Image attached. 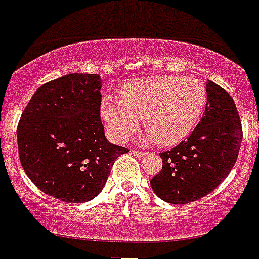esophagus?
Masks as SVG:
<instances>
[{
	"mask_svg": "<svg viewBox=\"0 0 259 259\" xmlns=\"http://www.w3.org/2000/svg\"><path fill=\"white\" fill-rule=\"evenodd\" d=\"M131 152H132V155H135V156H138V158H143V156H146V154H144V152H143V151L132 150Z\"/></svg>",
	"mask_w": 259,
	"mask_h": 259,
	"instance_id": "esophagus-1",
	"label": "esophagus"
}]
</instances>
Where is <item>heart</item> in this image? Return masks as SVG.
<instances>
[{
  "label": "heart",
  "instance_id": "1",
  "mask_svg": "<svg viewBox=\"0 0 259 259\" xmlns=\"http://www.w3.org/2000/svg\"><path fill=\"white\" fill-rule=\"evenodd\" d=\"M121 99L103 97L101 116L108 135L124 143L142 124L147 140L163 146L181 142L191 134L207 104V91L195 77L151 76L124 84Z\"/></svg>",
  "mask_w": 259,
  "mask_h": 259
}]
</instances>
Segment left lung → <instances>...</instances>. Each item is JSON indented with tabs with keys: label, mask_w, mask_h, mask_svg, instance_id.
<instances>
[{
	"label": "left lung",
	"mask_w": 259,
	"mask_h": 259,
	"mask_svg": "<svg viewBox=\"0 0 259 259\" xmlns=\"http://www.w3.org/2000/svg\"><path fill=\"white\" fill-rule=\"evenodd\" d=\"M203 117L187 139L162 152L163 167L151 187L164 202L186 204L203 198L229 175L242 142V124L231 96L212 81L206 84Z\"/></svg>",
	"instance_id": "left-lung-1"
}]
</instances>
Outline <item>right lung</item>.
I'll list each match as a JSON object with an SVG mask.
<instances>
[{"instance_id": "1", "label": "right lung", "mask_w": 259, "mask_h": 259, "mask_svg": "<svg viewBox=\"0 0 259 259\" xmlns=\"http://www.w3.org/2000/svg\"><path fill=\"white\" fill-rule=\"evenodd\" d=\"M100 88L99 74H65L41 85L22 112L20 162L37 188L56 199H94L115 160L130 151L105 138Z\"/></svg>"}]
</instances>
